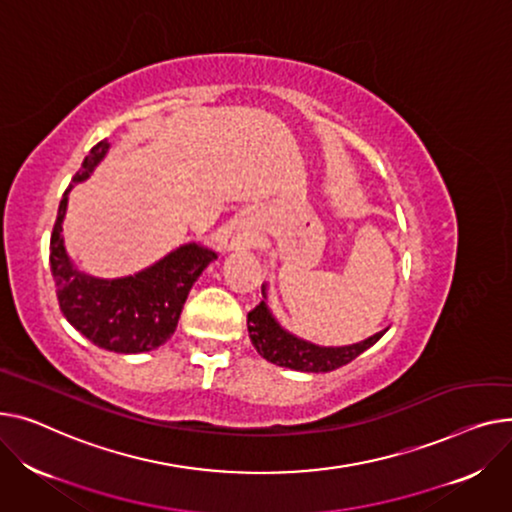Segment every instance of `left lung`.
Segmentation results:
<instances>
[{"mask_svg":"<svg viewBox=\"0 0 512 512\" xmlns=\"http://www.w3.org/2000/svg\"><path fill=\"white\" fill-rule=\"evenodd\" d=\"M262 295L266 299V285H262ZM386 330L388 328L368 337L366 341H359L353 345L322 347L291 335L287 328L279 324V320L270 312L266 302H260L248 314V333L256 351L266 359V362L297 372H333L349 364L359 353L370 349Z\"/></svg>","mask_w":512,"mask_h":512,"instance_id":"8db88e82","label":"left lung"}]
</instances>
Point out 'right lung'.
I'll use <instances>...</instances> for the list:
<instances>
[{
  "instance_id": "1",
  "label": "right lung",
  "mask_w": 512,
  "mask_h": 512,
  "mask_svg": "<svg viewBox=\"0 0 512 512\" xmlns=\"http://www.w3.org/2000/svg\"><path fill=\"white\" fill-rule=\"evenodd\" d=\"M107 150V140L90 148L72 186L59 202L49 244L51 275L59 308L80 335L107 351L144 353L171 339L192 285L202 270L217 260V252L200 244H186L130 277L99 279L80 273L68 256L62 237L68 192L74 184L88 179Z\"/></svg>"
}]
</instances>
